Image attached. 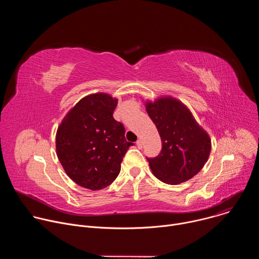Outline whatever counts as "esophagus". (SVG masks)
<instances>
[{
    "mask_svg": "<svg viewBox=\"0 0 259 259\" xmlns=\"http://www.w3.org/2000/svg\"><path fill=\"white\" fill-rule=\"evenodd\" d=\"M136 144H137V146H138V149H142V141H141L140 139H138V140H137Z\"/></svg>",
    "mask_w": 259,
    "mask_h": 259,
    "instance_id": "34e87169",
    "label": "esophagus"
}]
</instances>
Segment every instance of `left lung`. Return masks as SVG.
I'll return each mask as SVG.
<instances>
[{"label":"left lung","mask_w":259,"mask_h":259,"mask_svg":"<svg viewBox=\"0 0 259 259\" xmlns=\"http://www.w3.org/2000/svg\"><path fill=\"white\" fill-rule=\"evenodd\" d=\"M145 109L155 123L162 150L146 158L153 174L168 184H179L201 171L211 152V139L191 110L178 99L163 96L146 101Z\"/></svg>","instance_id":"obj_1"}]
</instances>
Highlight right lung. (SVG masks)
Wrapping results in <instances>:
<instances>
[{
	"label": "right lung",
	"mask_w": 259,
	"mask_h": 259,
	"mask_svg": "<svg viewBox=\"0 0 259 259\" xmlns=\"http://www.w3.org/2000/svg\"><path fill=\"white\" fill-rule=\"evenodd\" d=\"M118 99L94 93L73 106L56 132V154L65 173L79 186L98 191L118 177L122 160L133 143L114 110Z\"/></svg>",
	"instance_id": "1"
}]
</instances>
